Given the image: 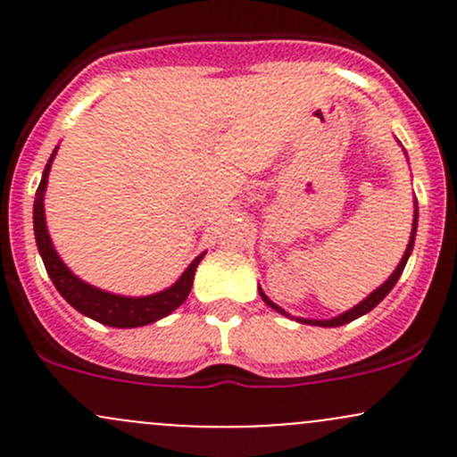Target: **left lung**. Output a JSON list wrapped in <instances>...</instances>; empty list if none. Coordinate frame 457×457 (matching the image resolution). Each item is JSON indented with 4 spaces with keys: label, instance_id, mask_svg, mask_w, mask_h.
Masks as SVG:
<instances>
[{
    "label": "left lung",
    "instance_id": "left-lung-1",
    "mask_svg": "<svg viewBox=\"0 0 457 457\" xmlns=\"http://www.w3.org/2000/svg\"><path fill=\"white\" fill-rule=\"evenodd\" d=\"M416 228H418V203H416V212H413V228H411V237H409V245H407V250H404V256L400 258V262H398V267H395V270H394V274H391L389 278H386L385 283L380 285V287L373 289V292L370 294V296L365 298V301H361L356 307H352V310H349V312H345V314H340V316H336V318H329V320H312V318H296V320H298V322H305V325L340 327V325H345V322H352V320H356V318H361L362 314H367V312H371L373 307H376L378 303H380L382 298H385L386 294H389L391 289H394V285L398 283L400 274H403L404 265H407V261H409V254H411V250H413V241H416ZM258 294H261V298L267 303V305L271 307V310H276V312H278V314L292 318V316L287 314V312L280 310V307L276 305V303H271L270 298H267L265 294H262L261 287H258Z\"/></svg>",
    "mask_w": 457,
    "mask_h": 457
}]
</instances>
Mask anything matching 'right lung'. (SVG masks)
I'll use <instances>...</instances> for the list:
<instances>
[{
	"label": "right lung",
	"mask_w": 457,
	"mask_h": 457,
	"mask_svg": "<svg viewBox=\"0 0 457 457\" xmlns=\"http://www.w3.org/2000/svg\"><path fill=\"white\" fill-rule=\"evenodd\" d=\"M54 154H57V147H54V152L50 154L44 174H41L39 187H37L35 207H32V223H35L37 250H39L41 258H44L46 271H48L50 280H53V285L57 287V292L84 316L101 322V325L119 327V329L150 325V322L161 320L163 316L172 314V312L177 310V307H181L183 301L190 296L195 271L196 267H199L201 258L205 256V252L190 262V267L183 271L181 278H179L172 287L163 289V292L159 294H150V296H119V294H110L104 292V289L87 285L86 280L79 278V276L72 274L66 267V262L59 258L57 250L53 247V241H50L48 228H46L44 195L46 186H48V172Z\"/></svg>",
	"instance_id": "right-lung-1"
}]
</instances>
